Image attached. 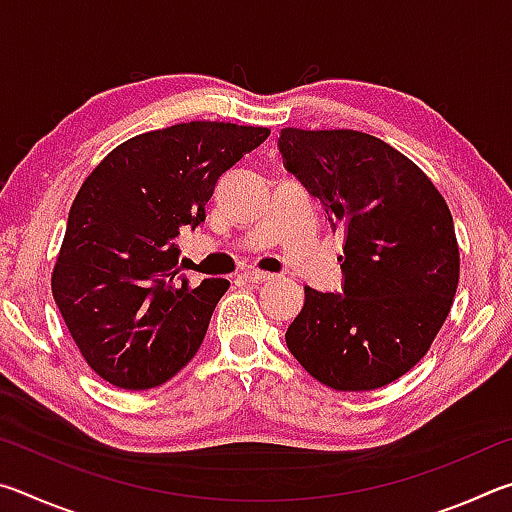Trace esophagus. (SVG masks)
Returning a JSON list of instances; mask_svg holds the SVG:
<instances>
[{
    "label": "esophagus",
    "instance_id": "esophagus-1",
    "mask_svg": "<svg viewBox=\"0 0 512 512\" xmlns=\"http://www.w3.org/2000/svg\"><path fill=\"white\" fill-rule=\"evenodd\" d=\"M241 280L246 282H253V284H262V282H268L271 280V273H264V271H257V268H246V271H241Z\"/></svg>",
    "mask_w": 512,
    "mask_h": 512
}]
</instances>
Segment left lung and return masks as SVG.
Here are the masks:
<instances>
[{"label":"left lung","instance_id":"left-lung-1","mask_svg":"<svg viewBox=\"0 0 512 512\" xmlns=\"http://www.w3.org/2000/svg\"><path fill=\"white\" fill-rule=\"evenodd\" d=\"M277 144L343 232V296L305 287L287 348L334 391H375L427 354L454 305L452 212L427 173L379 137L289 126Z\"/></svg>","mask_w":512,"mask_h":512}]
</instances>
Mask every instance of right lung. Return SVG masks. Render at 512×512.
I'll list each match as a JSON object with an SVG mask.
<instances>
[{
    "mask_svg": "<svg viewBox=\"0 0 512 512\" xmlns=\"http://www.w3.org/2000/svg\"><path fill=\"white\" fill-rule=\"evenodd\" d=\"M268 135L264 126L187 121L131 137L83 180L51 293L85 363L108 384L160 386L201 348L230 282L192 287L176 237L205 221L216 180Z\"/></svg>",
    "mask_w": 512,
    "mask_h": 512,
    "instance_id": "obj_1",
    "label": "right lung"
}]
</instances>
